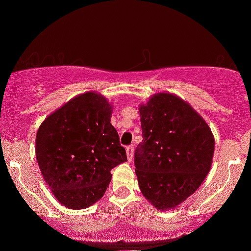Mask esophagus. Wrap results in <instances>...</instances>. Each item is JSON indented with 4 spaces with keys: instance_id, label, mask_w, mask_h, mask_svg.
Masks as SVG:
<instances>
[{
    "instance_id": "1",
    "label": "esophagus",
    "mask_w": 251,
    "mask_h": 251,
    "mask_svg": "<svg viewBox=\"0 0 251 251\" xmlns=\"http://www.w3.org/2000/svg\"><path fill=\"white\" fill-rule=\"evenodd\" d=\"M133 154H134V146H127L126 148V155H127V160L129 163L132 162V159H133Z\"/></svg>"
}]
</instances>
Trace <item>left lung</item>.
Listing matches in <instances>:
<instances>
[{"label": "left lung", "mask_w": 251, "mask_h": 251, "mask_svg": "<svg viewBox=\"0 0 251 251\" xmlns=\"http://www.w3.org/2000/svg\"><path fill=\"white\" fill-rule=\"evenodd\" d=\"M143 142L134 165L140 191L155 209L177 208L209 174L215 138L189 102L160 92L139 105Z\"/></svg>", "instance_id": "left-lung-1"}]
</instances>
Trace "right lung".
Listing matches in <instances>:
<instances>
[{"label": "right lung", "instance_id": "obj_1", "mask_svg": "<svg viewBox=\"0 0 251 251\" xmlns=\"http://www.w3.org/2000/svg\"><path fill=\"white\" fill-rule=\"evenodd\" d=\"M112 105L97 92L63 103L43 120L35 154L43 180L66 208L86 209L105 194L111 170L127 162L112 126Z\"/></svg>", "mask_w": 251, "mask_h": 251}]
</instances>
